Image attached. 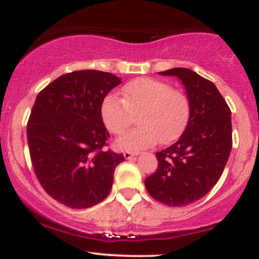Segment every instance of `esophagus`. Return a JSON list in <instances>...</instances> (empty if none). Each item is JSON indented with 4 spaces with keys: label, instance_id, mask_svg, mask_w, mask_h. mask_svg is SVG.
Returning <instances> with one entry per match:
<instances>
[{
    "label": "esophagus",
    "instance_id": "esophagus-1",
    "mask_svg": "<svg viewBox=\"0 0 259 259\" xmlns=\"http://www.w3.org/2000/svg\"><path fill=\"white\" fill-rule=\"evenodd\" d=\"M138 154H139V152H130V151H125V152H124V158L130 159V158H133L134 156H138Z\"/></svg>",
    "mask_w": 259,
    "mask_h": 259
}]
</instances>
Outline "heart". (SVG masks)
I'll return each mask as SVG.
<instances>
[{
	"label": "heart",
	"mask_w": 259,
	"mask_h": 259,
	"mask_svg": "<svg viewBox=\"0 0 259 259\" xmlns=\"http://www.w3.org/2000/svg\"><path fill=\"white\" fill-rule=\"evenodd\" d=\"M109 133L120 135L138 117L140 126L117 140L120 150L139 151L177 140L189 123L190 101L183 91L153 78L134 79L121 90V99L109 95L101 106Z\"/></svg>",
	"instance_id": "heart-1"
}]
</instances>
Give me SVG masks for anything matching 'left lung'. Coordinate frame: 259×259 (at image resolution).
<instances>
[{"instance_id":"obj_1","label":"left lung","mask_w":259,"mask_h":259,"mask_svg":"<svg viewBox=\"0 0 259 259\" xmlns=\"http://www.w3.org/2000/svg\"><path fill=\"white\" fill-rule=\"evenodd\" d=\"M159 74L181 80L190 118L180 139L156 153L158 167L145 186L160 203L183 207L207 195L221 179L233 147L231 111L215 85L194 70L173 68Z\"/></svg>"}]
</instances>
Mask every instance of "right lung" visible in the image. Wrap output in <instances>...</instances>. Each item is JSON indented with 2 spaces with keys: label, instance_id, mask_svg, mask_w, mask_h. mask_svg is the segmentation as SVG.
<instances>
[{
  "label": "right lung",
  "instance_id": "add662e5",
  "mask_svg": "<svg viewBox=\"0 0 259 259\" xmlns=\"http://www.w3.org/2000/svg\"><path fill=\"white\" fill-rule=\"evenodd\" d=\"M120 79L100 70L64 74L38 92L29 118V152L35 175L52 198L82 209L112 189L123 153L103 150L107 132L101 106Z\"/></svg>",
  "mask_w": 259,
  "mask_h": 259
}]
</instances>
